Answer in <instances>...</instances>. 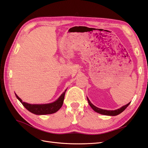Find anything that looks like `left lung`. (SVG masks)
<instances>
[{
    "label": "left lung",
    "mask_w": 148,
    "mask_h": 148,
    "mask_svg": "<svg viewBox=\"0 0 148 148\" xmlns=\"http://www.w3.org/2000/svg\"><path fill=\"white\" fill-rule=\"evenodd\" d=\"M87 99H88V103H89V106L92 108V109H93L94 111L99 113V114H101L106 115V116H117V115L119 114L120 113L123 112L125 110V109H126V108L131 103H130L127 104L126 105L123 106V107H121V108H119L118 109H116V110H114V111L113 110L110 111V110H105V109H102L97 108L96 106H95L93 105L91 103H90V101H89V99H88V97H87Z\"/></svg>",
    "instance_id": "left-lung-1"
}]
</instances>
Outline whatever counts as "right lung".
<instances>
[{
	"mask_svg": "<svg viewBox=\"0 0 148 148\" xmlns=\"http://www.w3.org/2000/svg\"><path fill=\"white\" fill-rule=\"evenodd\" d=\"M67 89L65 90L58 99L52 103L44 104H31L22 101L21 98L16 94L17 99L22 104V105L27 109L29 111L37 115H44V114H51L52 113H55L62 107L64 99V96Z\"/></svg>",
	"mask_w": 148,
	"mask_h": 148,
	"instance_id": "1",
	"label": "right lung"
}]
</instances>
